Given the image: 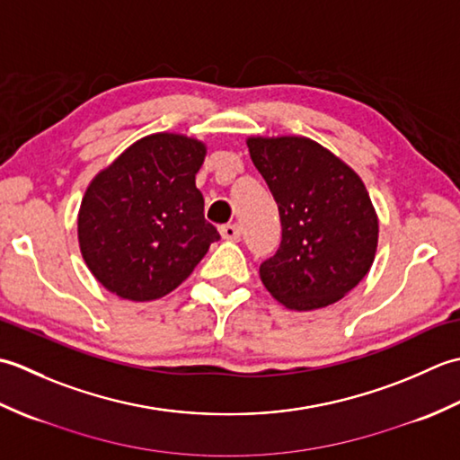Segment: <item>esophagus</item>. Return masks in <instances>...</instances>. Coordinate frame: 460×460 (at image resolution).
Returning <instances> with one entry per match:
<instances>
[{"label": "esophagus", "mask_w": 460, "mask_h": 460, "mask_svg": "<svg viewBox=\"0 0 460 460\" xmlns=\"http://www.w3.org/2000/svg\"><path fill=\"white\" fill-rule=\"evenodd\" d=\"M219 231H221V237L227 239V241H239L241 239V227L235 223L221 225Z\"/></svg>", "instance_id": "1"}]
</instances>
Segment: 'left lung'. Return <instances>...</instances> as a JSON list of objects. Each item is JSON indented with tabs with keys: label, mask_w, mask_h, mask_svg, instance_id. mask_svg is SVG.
Segmentation results:
<instances>
[{
	"label": "left lung",
	"mask_w": 460,
	"mask_h": 460,
	"mask_svg": "<svg viewBox=\"0 0 460 460\" xmlns=\"http://www.w3.org/2000/svg\"><path fill=\"white\" fill-rule=\"evenodd\" d=\"M247 146L282 227L279 251L259 269L262 285L290 310L334 305L376 259L379 221L364 181L305 136H251Z\"/></svg>",
	"instance_id": "obj_1"
}]
</instances>
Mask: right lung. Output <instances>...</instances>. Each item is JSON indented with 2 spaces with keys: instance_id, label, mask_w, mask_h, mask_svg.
<instances>
[{
  "instance_id": "add662e5",
  "label": "right lung",
  "mask_w": 460,
  "mask_h": 460,
  "mask_svg": "<svg viewBox=\"0 0 460 460\" xmlns=\"http://www.w3.org/2000/svg\"><path fill=\"white\" fill-rule=\"evenodd\" d=\"M205 154L208 146L190 136L150 134L89 183L76 219L79 247L112 295L134 302L170 295L219 239L195 188Z\"/></svg>"
}]
</instances>
